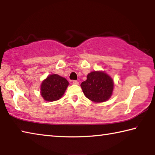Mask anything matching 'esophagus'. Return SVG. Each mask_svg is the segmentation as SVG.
<instances>
[{
    "mask_svg": "<svg viewBox=\"0 0 155 155\" xmlns=\"http://www.w3.org/2000/svg\"><path fill=\"white\" fill-rule=\"evenodd\" d=\"M72 83L74 84V85H78V84H79V82H78V81H73Z\"/></svg>",
    "mask_w": 155,
    "mask_h": 155,
    "instance_id": "34e87169",
    "label": "esophagus"
}]
</instances>
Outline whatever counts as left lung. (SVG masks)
Here are the masks:
<instances>
[{"mask_svg": "<svg viewBox=\"0 0 155 155\" xmlns=\"http://www.w3.org/2000/svg\"><path fill=\"white\" fill-rule=\"evenodd\" d=\"M85 96L95 103H103L111 97L114 90V81L103 72H91L87 80L81 84Z\"/></svg>", "mask_w": 155, "mask_h": 155, "instance_id": "left-lung-1", "label": "left lung"}]
</instances>
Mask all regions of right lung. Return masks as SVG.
Masks as SVG:
<instances>
[{
  "label": "right lung",
  "mask_w": 155,
  "mask_h": 155,
  "mask_svg": "<svg viewBox=\"0 0 155 155\" xmlns=\"http://www.w3.org/2000/svg\"><path fill=\"white\" fill-rule=\"evenodd\" d=\"M69 85L65 78L58 74L48 76L41 85V95L46 101H55L61 98Z\"/></svg>",
  "instance_id": "1"
}]
</instances>
